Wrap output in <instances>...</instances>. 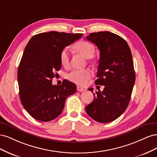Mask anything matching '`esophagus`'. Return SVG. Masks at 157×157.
Returning <instances> with one entry per match:
<instances>
[{
  "label": "esophagus",
  "mask_w": 157,
  "mask_h": 157,
  "mask_svg": "<svg viewBox=\"0 0 157 157\" xmlns=\"http://www.w3.org/2000/svg\"><path fill=\"white\" fill-rule=\"evenodd\" d=\"M77 90L78 92H83V91H84L85 90V89L84 88H81V87H80V86H77Z\"/></svg>",
  "instance_id": "34e87169"
}]
</instances>
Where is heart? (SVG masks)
Returning <instances> with one entry per match:
<instances>
[{
	"instance_id": "1",
	"label": "heart",
	"mask_w": 157,
	"mask_h": 157,
	"mask_svg": "<svg viewBox=\"0 0 157 157\" xmlns=\"http://www.w3.org/2000/svg\"><path fill=\"white\" fill-rule=\"evenodd\" d=\"M74 50L77 53L83 56L84 58L92 59L95 52L94 46L87 41H79L74 46ZM60 61L63 67H67L69 64V56L67 50L65 48L60 54ZM92 75V71L89 69L73 70L67 75L70 81L80 86H85Z\"/></svg>"
}]
</instances>
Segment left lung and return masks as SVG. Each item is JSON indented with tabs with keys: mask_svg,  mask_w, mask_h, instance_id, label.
Masks as SVG:
<instances>
[{
	"mask_svg": "<svg viewBox=\"0 0 157 157\" xmlns=\"http://www.w3.org/2000/svg\"><path fill=\"white\" fill-rule=\"evenodd\" d=\"M86 39L100 52L95 83L105 88L96 92L93 101L85 109L94 121L111 122L125 111L131 98L136 80L131 50L124 39L109 31L90 33ZM88 90L93 92V88Z\"/></svg>",
	"mask_w": 157,
	"mask_h": 157,
	"instance_id": "obj_1",
	"label": "left lung"
}]
</instances>
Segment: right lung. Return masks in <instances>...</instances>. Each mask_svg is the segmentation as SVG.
<instances>
[{"mask_svg":"<svg viewBox=\"0 0 157 157\" xmlns=\"http://www.w3.org/2000/svg\"><path fill=\"white\" fill-rule=\"evenodd\" d=\"M82 33L51 31L33 36L23 52L17 70L20 98L23 107L35 119L48 122L62 112L67 96L76 85L64 80L52 84L55 72L61 69L60 54L65 46L82 36Z\"/></svg>","mask_w":157,"mask_h":157,"instance_id":"right-lung-1","label":"right lung"}]
</instances>
